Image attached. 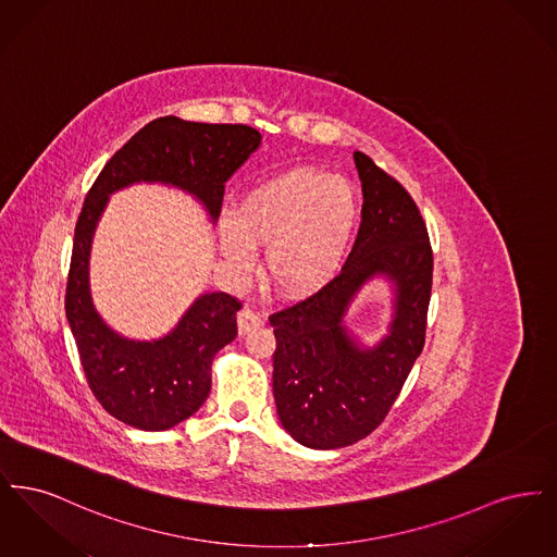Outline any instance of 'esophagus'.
Returning <instances> with one entry per match:
<instances>
[{"label":"esophagus","mask_w":557,"mask_h":557,"mask_svg":"<svg viewBox=\"0 0 557 557\" xmlns=\"http://www.w3.org/2000/svg\"><path fill=\"white\" fill-rule=\"evenodd\" d=\"M263 325V319L259 318L255 311H250L248 307H244L238 313V334L239 336H246L250 334L252 330L261 327Z\"/></svg>","instance_id":"34e87169"}]
</instances>
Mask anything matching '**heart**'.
<instances>
[{
	"mask_svg": "<svg viewBox=\"0 0 557 557\" xmlns=\"http://www.w3.org/2000/svg\"><path fill=\"white\" fill-rule=\"evenodd\" d=\"M355 187L318 169H294L250 189L221 223L225 257L248 267L265 248V271L284 294L318 290L343 267L357 230Z\"/></svg>",
	"mask_w": 557,
	"mask_h": 557,
	"instance_id": "b5f03b06",
	"label": "heart"
}]
</instances>
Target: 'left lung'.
<instances>
[{"instance_id": "8db88e82", "label": "left lung", "mask_w": 557, "mask_h": 557, "mask_svg": "<svg viewBox=\"0 0 557 557\" xmlns=\"http://www.w3.org/2000/svg\"><path fill=\"white\" fill-rule=\"evenodd\" d=\"M361 227L341 273L269 321L275 334L273 397L282 425L311 449H341L371 434L420 357L432 290V246L409 191L363 154ZM396 288L389 334L359 346L345 330L351 298L371 276Z\"/></svg>"}]
</instances>
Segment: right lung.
<instances>
[{
    "instance_id": "1",
    "label": "right lung",
    "mask_w": 557,
    "mask_h": 557,
    "mask_svg": "<svg viewBox=\"0 0 557 557\" xmlns=\"http://www.w3.org/2000/svg\"><path fill=\"white\" fill-rule=\"evenodd\" d=\"M248 125L189 123L160 116L108 160L85 196L75 227L66 282V319L94 397L108 413L137 430H169L194 416L211 393L214 355L238 334V298L209 292L159 341H132L108 327L89 290V255L108 196L133 184H164L196 196L212 221L225 182L259 148Z\"/></svg>"
}]
</instances>
